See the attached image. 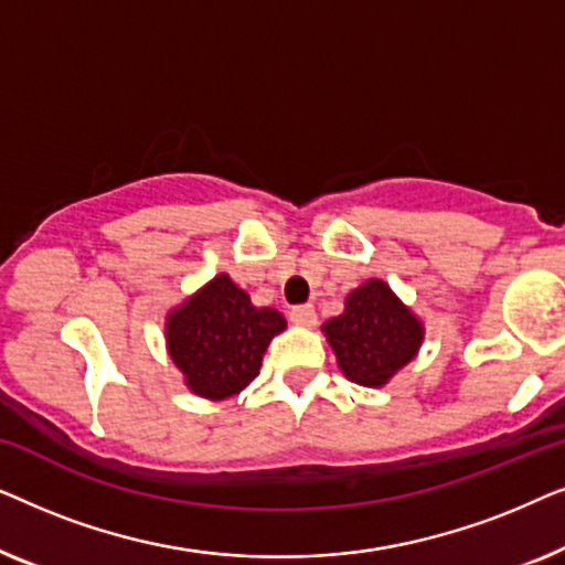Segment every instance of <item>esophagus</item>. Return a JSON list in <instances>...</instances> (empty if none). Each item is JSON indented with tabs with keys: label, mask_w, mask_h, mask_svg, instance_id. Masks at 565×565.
<instances>
[{
	"label": "esophagus",
	"mask_w": 565,
	"mask_h": 565,
	"mask_svg": "<svg viewBox=\"0 0 565 565\" xmlns=\"http://www.w3.org/2000/svg\"><path fill=\"white\" fill-rule=\"evenodd\" d=\"M290 321L298 323V327H316V308L311 303L296 306L290 311Z\"/></svg>",
	"instance_id": "esophagus-1"
}]
</instances>
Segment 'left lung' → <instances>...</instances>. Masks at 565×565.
Here are the masks:
<instances>
[{"mask_svg": "<svg viewBox=\"0 0 565 565\" xmlns=\"http://www.w3.org/2000/svg\"><path fill=\"white\" fill-rule=\"evenodd\" d=\"M337 365L352 383L381 388L419 352L424 327L383 280H367L323 323Z\"/></svg>", "mask_w": 565, "mask_h": 565, "instance_id": "obj_1", "label": "left lung"}]
</instances>
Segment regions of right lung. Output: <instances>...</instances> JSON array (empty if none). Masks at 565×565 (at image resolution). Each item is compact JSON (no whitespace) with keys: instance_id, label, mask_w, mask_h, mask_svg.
<instances>
[{"instance_id":"right-lung-1","label":"right lung","mask_w":565,"mask_h":565,"mask_svg":"<svg viewBox=\"0 0 565 565\" xmlns=\"http://www.w3.org/2000/svg\"><path fill=\"white\" fill-rule=\"evenodd\" d=\"M282 329L280 311L252 306V298L221 273L169 311L167 350L195 396L223 401L259 375L262 358Z\"/></svg>"}]
</instances>
